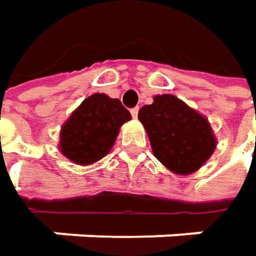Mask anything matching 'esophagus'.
I'll return each mask as SVG.
<instances>
[{
	"instance_id": "obj_1",
	"label": "esophagus",
	"mask_w": 256,
	"mask_h": 256,
	"mask_svg": "<svg viewBox=\"0 0 256 256\" xmlns=\"http://www.w3.org/2000/svg\"><path fill=\"white\" fill-rule=\"evenodd\" d=\"M138 110H140V108H132V109H131V115H132L134 118H136V116H138Z\"/></svg>"
}]
</instances>
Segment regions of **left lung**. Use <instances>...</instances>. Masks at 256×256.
Returning <instances> with one entry per match:
<instances>
[{
	"label": "left lung",
	"instance_id": "8db88e82",
	"mask_svg": "<svg viewBox=\"0 0 256 256\" xmlns=\"http://www.w3.org/2000/svg\"><path fill=\"white\" fill-rule=\"evenodd\" d=\"M140 109L152 154L174 174L196 172L212 157L218 140L210 122L177 96L164 94Z\"/></svg>",
	"mask_w": 256,
	"mask_h": 256
}]
</instances>
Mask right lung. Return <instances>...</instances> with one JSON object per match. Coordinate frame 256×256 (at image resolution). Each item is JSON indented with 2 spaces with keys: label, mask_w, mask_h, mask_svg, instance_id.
I'll return each mask as SVG.
<instances>
[{
  "label": "right lung",
  "mask_w": 256,
  "mask_h": 256,
  "mask_svg": "<svg viewBox=\"0 0 256 256\" xmlns=\"http://www.w3.org/2000/svg\"><path fill=\"white\" fill-rule=\"evenodd\" d=\"M130 120L131 114L120 99L94 94L62 125L58 150L74 164H94L110 151L121 126Z\"/></svg>",
  "instance_id": "obj_1"
}]
</instances>
